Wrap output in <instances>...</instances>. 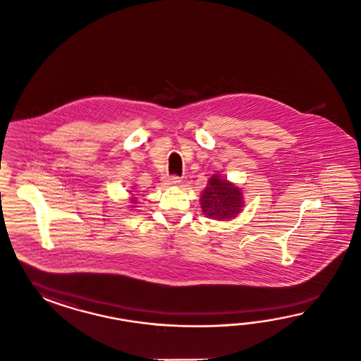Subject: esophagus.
<instances>
[{
  "instance_id": "1",
  "label": "esophagus",
  "mask_w": 361,
  "mask_h": 361,
  "mask_svg": "<svg viewBox=\"0 0 361 361\" xmlns=\"http://www.w3.org/2000/svg\"><path fill=\"white\" fill-rule=\"evenodd\" d=\"M165 183L169 184V185H178V184L181 183V180H180L178 176H168V177L165 178Z\"/></svg>"
}]
</instances>
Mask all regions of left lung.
Returning a JSON list of instances; mask_svg holds the SVG:
<instances>
[{"instance_id": "obj_1", "label": "left lung", "mask_w": 361, "mask_h": 361, "mask_svg": "<svg viewBox=\"0 0 361 361\" xmlns=\"http://www.w3.org/2000/svg\"><path fill=\"white\" fill-rule=\"evenodd\" d=\"M201 209L212 219H231L237 217L243 208L240 188L219 175L209 178L208 186L201 193Z\"/></svg>"}]
</instances>
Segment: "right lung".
Listing matches in <instances>:
<instances>
[{
  "label": "right lung",
  "instance_id": "1",
  "mask_svg": "<svg viewBox=\"0 0 361 361\" xmlns=\"http://www.w3.org/2000/svg\"><path fill=\"white\" fill-rule=\"evenodd\" d=\"M136 201H137V200H136V197H132V198H131L132 205H130V207H131V208H137V207H135V205H136V204H137V202H136Z\"/></svg>",
  "mask_w": 361,
  "mask_h": 361
}]
</instances>
